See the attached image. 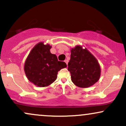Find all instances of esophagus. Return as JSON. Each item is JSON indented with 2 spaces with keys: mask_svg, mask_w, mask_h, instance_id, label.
I'll use <instances>...</instances> for the list:
<instances>
[{
  "mask_svg": "<svg viewBox=\"0 0 126 126\" xmlns=\"http://www.w3.org/2000/svg\"><path fill=\"white\" fill-rule=\"evenodd\" d=\"M64 62H65V63H66V64L67 65V64H68V62H69V61H68V60H67V59H66V60H64Z\"/></svg>",
  "mask_w": 126,
  "mask_h": 126,
  "instance_id": "1",
  "label": "esophagus"
}]
</instances>
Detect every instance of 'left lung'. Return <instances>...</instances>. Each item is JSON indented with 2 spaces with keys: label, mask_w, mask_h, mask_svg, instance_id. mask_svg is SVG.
Wrapping results in <instances>:
<instances>
[{
  "label": "left lung",
  "mask_w": 126,
  "mask_h": 126,
  "mask_svg": "<svg viewBox=\"0 0 126 126\" xmlns=\"http://www.w3.org/2000/svg\"><path fill=\"white\" fill-rule=\"evenodd\" d=\"M70 52L68 70L72 82L78 87L83 88L94 85L101 76V67L96 57L80 45L72 48Z\"/></svg>",
  "instance_id": "left-lung-1"
}]
</instances>
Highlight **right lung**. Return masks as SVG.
I'll use <instances>...</instances> for the list:
<instances>
[{
    "label": "right lung",
    "mask_w": 126,
    "mask_h": 126,
    "mask_svg": "<svg viewBox=\"0 0 126 126\" xmlns=\"http://www.w3.org/2000/svg\"><path fill=\"white\" fill-rule=\"evenodd\" d=\"M51 46L40 42L32 48L24 64V71L29 81L38 87H46L56 80L57 73L67 67L65 62L58 61L51 54Z\"/></svg>",
    "instance_id": "1"
}]
</instances>
